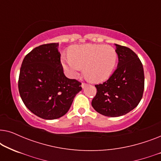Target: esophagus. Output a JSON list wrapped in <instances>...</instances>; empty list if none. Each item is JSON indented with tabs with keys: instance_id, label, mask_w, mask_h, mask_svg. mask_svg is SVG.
<instances>
[{
	"instance_id": "obj_1",
	"label": "esophagus",
	"mask_w": 161,
	"mask_h": 161,
	"mask_svg": "<svg viewBox=\"0 0 161 161\" xmlns=\"http://www.w3.org/2000/svg\"><path fill=\"white\" fill-rule=\"evenodd\" d=\"M86 86H87L86 83H83L82 84H81V87H82L83 89H84V88H85Z\"/></svg>"
}]
</instances>
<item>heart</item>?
Returning <instances> with one entry per match:
<instances>
[{"label": "heart", "instance_id": "1", "mask_svg": "<svg viewBox=\"0 0 161 161\" xmlns=\"http://www.w3.org/2000/svg\"><path fill=\"white\" fill-rule=\"evenodd\" d=\"M69 56H61V62L65 73L76 78L83 68V73L94 83L106 80L115 69L117 53L113 47L104 45H74L68 50Z\"/></svg>", "mask_w": 161, "mask_h": 161}]
</instances>
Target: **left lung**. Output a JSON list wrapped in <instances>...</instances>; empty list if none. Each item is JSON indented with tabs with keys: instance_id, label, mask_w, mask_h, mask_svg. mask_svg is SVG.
<instances>
[{
	"instance_id": "8db88e82",
	"label": "left lung",
	"mask_w": 161,
	"mask_h": 161,
	"mask_svg": "<svg viewBox=\"0 0 161 161\" xmlns=\"http://www.w3.org/2000/svg\"><path fill=\"white\" fill-rule=\"evenodd\" d=\"M115 46L117 68L108 80L95 85L97 94L92 101L97 112L109 117L125 115L135 108L144 89V68L137 55L125 46Z\"/></svg>"
}]
</instances>
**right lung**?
Here are the masks:
<instances>
[{
  "label": "right lung",
  "mask_w": 161,
  "mask_h": 161,
  "mask_svg": "<svg viewBox=\"0 0 161 161\" xmlns=\"http://www.w3.org/2000/svg\"><path fill=\"white\" fill-rule=\"evenodd\" d=\"M58 43L42 45L24 58L18 88L28 109L44 119H56L69 111L81 83L64 75Z\"/></svg>",
  "instance_id": "1"
}]
</instances>
